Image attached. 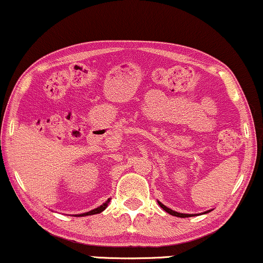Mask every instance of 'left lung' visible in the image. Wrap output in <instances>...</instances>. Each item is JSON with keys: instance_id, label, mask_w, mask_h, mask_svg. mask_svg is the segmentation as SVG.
I'll return each mask as SVG.
<instances>
[{"instance_id": "left-lung-1", "label": "left lung", "mask_w": 263, "mask_h": 263, "mask_svg": "<svg viewBox=\"0 0 263 263\" xmlns=\"http://www.w3.org/2000/svg\"><path fill=\"white\" fill-rule=\"evenodd\" d=\"M157 203H159V205H160L161 208L163 209V211H165L168 214H171V215H173V216H177V217H192V216L197 215V214H183V213H177V212H175V211H173V209H171V208L165 207V205L161 203L160 201H157ZM209 212H211V211H207V212H204V213H202V214H207V213H209Z\"/></svg>"}]
</instances>
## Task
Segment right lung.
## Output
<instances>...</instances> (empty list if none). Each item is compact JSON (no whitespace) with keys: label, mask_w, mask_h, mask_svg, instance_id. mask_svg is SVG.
Returning <instances> with one entry per match:
<instances>
[{"label":"right lung","mask_w":263,"mask_h":263,"mask_svg":"<svg viewBox=\"0 0 263 263\" xmlns=\"http://www.w3.org/2000/svg\"><path fill=\"white\" fill-rule=\"evenodd\" d=\"M110 202V199H108L104 203H102L100 205V207L92 209L90 212H87V213H83V214H78V215H72V216H88V215H94V214H100L101 212H103L104 209L108 207V203Z\"/></svg>","instance_id":"right-lung-1"}]
</instances>
